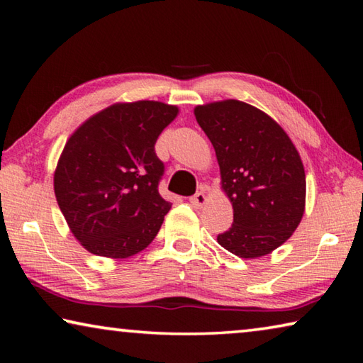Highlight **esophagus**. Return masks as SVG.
Masks as SVG:
<instances>
[{
    "mask_svg": "<svg viewBox=\"0 0 363 363\" xmlns=\"http://www.w3.org/2000/svg\"><path fill=\"white\" fill-rule=\"evenodd\" d=\"M207 203V196L204 191H198L196 195H194L190 198V204L195 207V209H201V207Z\"/></svg>",
    "mask_w": 363,
    "mask_h": 363,
    "instance_id": "obj_1",
    "label": "esophagus"
}]
</instances>
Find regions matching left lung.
Masks as SVG:
<instances>
[{
  "mask_svg": "<svg viewBox=\"0 0 363 363\" xmlns=\"http://www.w3.org/2000/svg\"><path fill=\"white\" fill-rule=\"evenodd\" d=\"M198 125L213 145L221 190L234 221L217 242L242 259L279 248L306 209V173L296 146L268 113L238 99L195 107Z\"/></svg>",
  "mask_w": 363,
  "mask_h": 363,
  "instance_id": "1",
  "label": "left lung"
}]
</instances>
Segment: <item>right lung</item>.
I'll return each instance as SVG.
<instances>
[{
  "label": "right lung",
  "instance_id": "1",
  "mask_svg": "<svg viewBox=\"0 0 363 363\" xmlns=\"http://www.w3.org/2000/svg\"><path fill=\"white\" fill-rule=\"evenodd\" d=\"M179 107L162 101L115 103L68 137L54 169V195L84 248L128 259L148 246L172 203L159 195L164 164L154 145Z\"/></svg>",
  "mask_w": 363,
  "mask_h": 363
}]
</instances>
